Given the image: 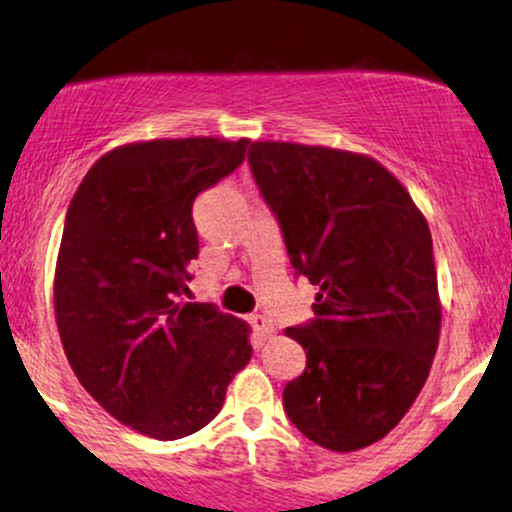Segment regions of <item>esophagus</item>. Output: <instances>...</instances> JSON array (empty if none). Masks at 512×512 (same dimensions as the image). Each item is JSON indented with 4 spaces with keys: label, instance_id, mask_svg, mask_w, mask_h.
Segmentation results:
<instances>
[{
    "label": "esophagus",
    "instance_id": "esophagus-1",
    "mask_svg": "<svg viewBox=\"0 0 512 512\" xmlns=\"http://www.w3.org/2000/svg\"><path fill=\"white\" fill-rule=\"evenodd\" d=\"M250 325H252V330L260 334V337H272V334H274L272 320H267L264 315H252Z\"/></svg>",
    "mask_w": 512,
    "mask_h": 512
}]
</instances>
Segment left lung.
Wrapping results in <instances>:
<instances>
[{"instance_id": "8db88e82", "label": "left lung", "mask_w": 512, "mask_h": 512, "mask_svg": "<svg viewBox=\"0 0 512 512\" xmlns=\"http://www.w3.org/2000/svg\"><path fill=\"white\" fill-rule=\"evenodd\" d=\"M248 163L293 269L320 286L313 320L286 330L305 349L286 414L322 448H366L402 421L438 349L428 223L375 158L252 142Z\"/></svg>"}]
</instances>
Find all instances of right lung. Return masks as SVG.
Masks as SVG:
<instances>
[{
  "instance_id": "right-lung-1",
  "label": "right lung",
  "mask_w": 512,
  "mask_h": 512,
  "mask_svg": "<svg viewBox=\"0 0 512 512\" xmlns=\"http://www.w3.org/2000/svg\"><path fill=\"white\" fill-rule=\"evenodd\" d=\"M245 149L214 137L117 146L67 209L55 269L64 354L88 395L149 438L207 426L252 356L248 322L182 301L199 252L192 202Z\"/></svg>"
}]
</instances>
